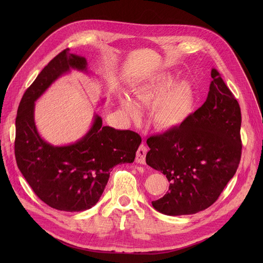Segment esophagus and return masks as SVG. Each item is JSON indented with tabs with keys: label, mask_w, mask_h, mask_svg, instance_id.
<instances>
[{
	"label": "esophagus",
	"mask_w": 263,
	"mask_h": 263,
	"mask_svg": "<svg viewBox=\"0 0 263 263\" xmlns=\"http://www.w3.org/2000/svg\"><path fill=\"white\" fill-rule=\"evenodd\" d=\"M146 152H147V148L144 144H141L139 145L137 152H136V158H135V161L139 164H144L145 163V155H146Z\"/></svg>",
	"instance_id": "1"
}]
</instances>
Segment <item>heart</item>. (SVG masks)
<instances>
[{
	"label": "heart",
	"mask_w": 263,
	"mask_h": 263,
	"mask_svg": "<svg viewBox=\"0 0 263 263\" xmlns=\"http://www.w3.org/2000/svg\"><path fill=\"white\" fill-rule=\"evenodd\" d=\"M135 102L127 95L119 98L121 108L132 120L141 117L140 107H153L152 122L161 131L175 130L190 119L195 109L196 90L187 81L176 83L172 72H159L131 87Z\"/></svg>",
	"instance_id": "b5f03b06"
}]
</instances>
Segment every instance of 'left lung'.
<instances>
[{"label": "left lung", "instance_id": "obj_1", "mask_svg": "<svg viewBox=\"0 0 263 263\" xmlns=\"http://www.w3.org/2000/svg\"><path fill=\"white\" fill-rule=\"evenodd\" d=\"M205 103L181 127L147 138V165L166 176L168 192L153 201L166 215L211 206L233 178L241 156L240 107L213 68Z\"/></svg>", "mask_w": 263, "mask_h": 263}]
</instances>
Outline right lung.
<instances>
[{"mask_svg": "<svg viewBox=\"0 0 263 263\" xmlns=\"http://www.w3.org/2000/svg\"><path fill=\"white\" fill-rule=\"evenodd\" d=\"M71 70L89 72L85 57L65 49L26 90L17 109L14 151L17 166L37 197L57 210L79 212L98 203L112 168L134 161L141 137L102 126V118L95 115L91 127L77 141L66 145L46 141L35 125V102Z\"/></svg>", "mask_w": 263, "mask_h": 263, "instance_id": "add662e5", "label": "right lung"}]
</instances>
